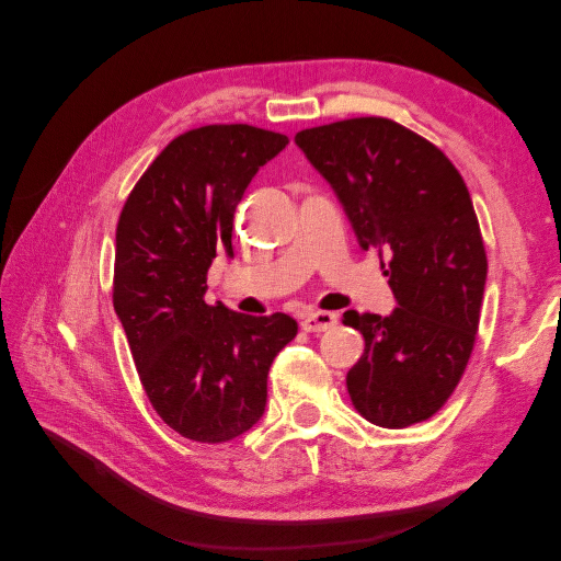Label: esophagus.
Wrapping results in <instances>:
<instances>
[{
	"mask_svg": "<svg viewBox=\"0 0 561 561\" xmlns=\"http://www.w3.org/2000/svg\"><path fill=\"white\" fill-rule=\"evenodd\" d=\"M336 325V313L330 311H313L301 320V330L307 332H325Z\"/></svg>",
	"mask_w": 561,
	"mask_h": 561,
	"instance_id": "1",
	"label": "esophagus"
}]
</instances>
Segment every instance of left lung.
<instances>
[{
  "label": "left lung",
  "instance_id": "1",
  "mask_svg": "<svg viewBox=\"0 0 561 561\" xmlns=\"http://www.w3.org/2000/svg\"><path fill=\"white\" fill-rule=\"evenodd\" d=\"M297 147L325 178L363 250L388 254L390 316L346 311L365 353L346 375L355 410L407 428L443 410L461 381L486 283V252L468 186L419 133L383 116L299 130Z\"/></svg>",
  "mask_w": 561,
  "mask_h": 561
}]
</instances>
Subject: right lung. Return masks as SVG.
<instances>
[{"instance_id": "add662e5", "label": "right lung", "mask_w": 561, "mask_h": 561, "mask_svg": "<svg viewBox=\"0 0 561 561\" xmlns=\"http://www.w3.org/2000/svg\"><path fill=\"white\" fill-rule=\"evenodd\" d=\"M287 142L248 124L186 130L149 163L118 215L114 311L154 412L194 443H229L260 421L268 367L297 334L287 313L254 318L203 299L217 250L233 254L245 186Z\"/></svg>"}]
</instances>
